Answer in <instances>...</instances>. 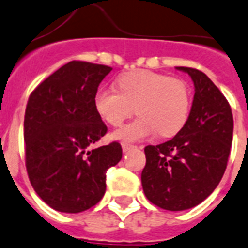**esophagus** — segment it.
I'll return each instance as SVG.
<instances>
[{
	"label": "esophagus",
	"mask_w": 248,
	"mask_h": 248,
	"mask_svg": "<svg viewBox=\"0 0 248 248\" xmlns=\"http://www.w3.org/2000/svg\"><path fill=\"white\" fill-rule=\"evenodd\" d=\"M134 147H136V146L129 145V143H123V145H122V149H123V151H124V153L132 150V149H134Z\"/></svg>",
	"instance_id": "esophagus-1"
}]
</instances>
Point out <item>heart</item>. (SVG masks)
I'll list each match as a JSON object with an SVG mask.
<instances>
[{
    "instance_id": "b5f03b06",
    "label": "heart",
    "mask_w": 248,
    "mask_h": 248,
    "mask_svg": "<svg viewBox=\"0 0 248 248\" xmlns=\"http://www.w3.org/2000/svg\"><path fill=\"white\" fill-rule=\"evenodd\" d=\"M118 90L103 88L94 97V107L102 120L122 125L134 114L141 118L114 133L122 141H138L158 132L172 137L184 128L190 112V90L184 80L147 70L122 75Z\"/></svg>"
}]
</instances>
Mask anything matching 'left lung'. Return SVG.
Returning <instances> with one entry per match:
<instances>
[{
	"instance_id": "obj_1",
	"label": "left lung",
	"mask_w": 248,
	"mask_h": 248,
	"mask_svg": "<svg viewBox=\"0 0 248 248\" xmlns=\"http://www.w3.org/2000/svg\"><path fill=\"white\" fill-rule=\"evenodd\" d=\"M194 82L187 122L172 140L145 147L141 181L146 198L168 211L202 203L226 170L233 140V114L224 94L202 71L177 67Z\"/></svg>"
}]
</instances>
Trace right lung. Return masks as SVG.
<instances>
[{"instance_id":"add662e5","label":"right lung","mask_w":248,"mask_h":248,"mask_svg":"<svg viewBox=\"0 0 248 248\" xmlns=\"http://www.w3.org/2000/svg\"><path fill=\"white\" fill-rule=\"evenodd\" d=\"M111 70L72 61L45 78L27 103V173L38 197L59 212L95 206L106 191L107 170L122 159L119 142L89 150L107 132L94 97Z\"/></svg>"}]
</instances>
